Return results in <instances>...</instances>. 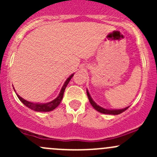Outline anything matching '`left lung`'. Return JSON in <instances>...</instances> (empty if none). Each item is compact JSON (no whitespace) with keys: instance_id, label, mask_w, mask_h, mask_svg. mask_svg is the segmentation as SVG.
Segmentation results:
<instances>
[{"instance_id":"left-lung-1","label":"left lung","mask_w":157,"mask_h":157,"mask_svg":"<svg viewBox=\"0 0 157 157\" xmlns=\"http://www.w3.org/2000/svg\"><path fill=\"white\" fill-rule=\"evenodd\" d=\"M86 93H87V96H88V99H89V101H90V104H91L92 105H93V107L96 109V111H98V112H101V113H103V114H109V115H119V114L122 113L123 112H124L125 110H127L128 109V107H126V108L124 109H117V110H109V109H103L102 108V107H100L99 105H98L96 103V102H94V101L93 100V99L91 98V96H90V93H89L88 90H86Z\"/></svg>"}]
</instances>
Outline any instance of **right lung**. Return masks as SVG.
Instances as JSON below:
<instances>
[{
	"mask_svg": "<svg viewBox=\"0 0 157 157\" xmlns=\"http://www.w3.org/2000/svg\"><path fill=\"white\" fill-rule=\"evenodd\" d=\"M73 76H74V74H71V76L67 79V80L65 81L64 84L63 85L62 88H61V92H60L59 95H58V97L56 98L55 99L52 100V102H47L45 104H40V103H33V102H28V101L25 100L24 99H23L22 97H20L18 94L17 96H18L19 99L26 106H27L28 108L33 109V110L36 111V112H50V111H52L53 109H55V108L58 106L60 103H61V100L63 99V96H64V90H65L66 87H67V84L71 80V79L72 78Z\"/></svg>",
	"mask_w": 157,
	"mask_h": 157,
	"instance_id": "add662e5",
	"label": "right lung"
}]
</instances>
